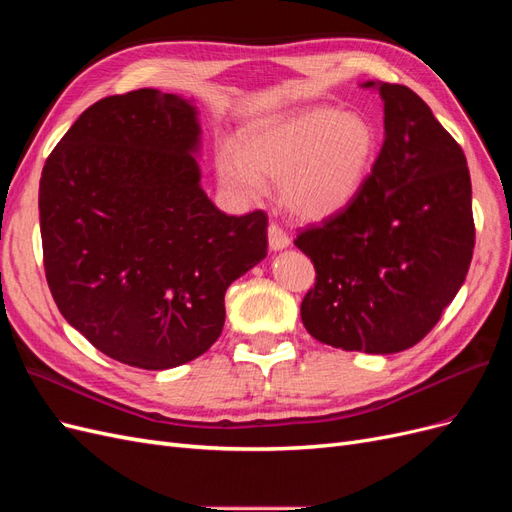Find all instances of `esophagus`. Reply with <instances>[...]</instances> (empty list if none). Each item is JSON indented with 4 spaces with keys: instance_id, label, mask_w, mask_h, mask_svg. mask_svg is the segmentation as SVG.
Here are the masks:
<instances>
[{
    "instance_id": "1",
    "label": "esophagus",
    "mask_w": 512,
    "mask_h": 512,
    "mask_svg": "<svg viewBox=\"0 0 512 512\" xmlns=\"http://www.w3.org/2000/svg\"><path fill=\"white\" fill-rule=\"evenodd\" d=\"M267 235H269V247L273 252H282L290 245V237L277 224H269Z\"/></svg>"
}]
</instances>
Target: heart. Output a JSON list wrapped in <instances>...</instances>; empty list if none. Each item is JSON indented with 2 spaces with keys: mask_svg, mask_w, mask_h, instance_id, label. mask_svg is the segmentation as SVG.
Here are the masks:
<instances>
[{
  "mask_svg": "<svg viewBox=\"0 0 512 512\" xmlns=\"http://www.w3.org/2000/svg\"><path fill=\"white\" fill-rule=\"evenodd\" d=\"M380 151L374 121L359 111L305 106L252 123L239 147L224 143L215 173L241 203L280 183L282 205L305 222H324L346 211L361 194Z\"/></svg>",
  "mask_w": 512,
  "mask_h": 512,
  "instance_id": "obj_1",
  "label": "heart"
}]
</instances>
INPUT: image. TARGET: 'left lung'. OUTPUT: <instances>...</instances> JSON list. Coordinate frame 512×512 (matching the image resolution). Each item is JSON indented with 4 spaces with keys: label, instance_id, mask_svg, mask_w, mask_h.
I'll return each mask as SVG.
<instances>
[{
    "label": "left lung",
    "instance_id": "left-lung-1",
    "mask_svg": "<svg viewBox=\"0 0 512 512\" xmlns=\"http://www.w3.org/2000/svg\"><path fill=\"white\" fill-rule=\"evenodd\" d=\"M361 87L384 102V143L354 203L294 241L316 267L301 320L327 346L393 354L421 342L466 282L472 183L461 147L412 89Z\"/></svg>",
    "mask_w": 512,
    "mask_h": 512
}]
</instances>
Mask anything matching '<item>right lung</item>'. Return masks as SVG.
<instances>
[{"instance_id":"right-lung-1","label":"right lung","mask_w":512,"mask_h":512,"mask_svg":"<svg viewBox=\"0 0 512 512\" xmlns=\"http://www.w3.org/2000/svg\"><path fill=\"white\" fill-rule=\"evenodd\" d=\"M200 134L192 100L136 89L89 106L42 168L46 282L119 363L158 371L207 352L228 286L267 256V215H226L200 185Z\"/></svg>"}]
</instances>
